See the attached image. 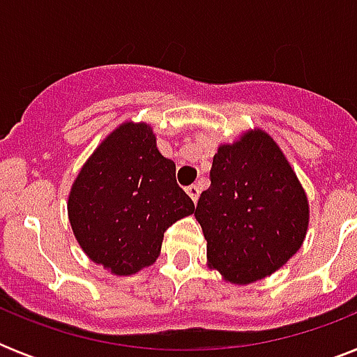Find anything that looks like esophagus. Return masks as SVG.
<instances>
[{
  "instance_id": "1",
  "label": "esophagus",
  "mask_w": 357,
  "mask_h": 357,
  "mask_svg": "<svg viewBox=\"0 0 357 357\" xmlns=\"http://www.w3.org/2000/svg\"><path fill=\"white\" fill-rule=\"evenodd\" d=\"M187 192H189V196L192 198V202L198 200V196H200V185H189L187 187Z\"/></svg>"
}]
</instances>
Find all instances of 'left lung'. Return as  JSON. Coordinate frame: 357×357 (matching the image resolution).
Wrapping results in <instances>:
<instances>
[{"label": "left lung", "mask_w": 357, "mask_h": 357, "mask_svg": "<svg viewBox=\"0 0 357 357\" xmlns=\"http://www.w3.org/2000/svg\"><path fill=\"white\" fill-rule=\"evenodd\" d=\"M211 187L195 217L207 241V263L229 283L271 276L302 246L310 206L271 135L248 131L213 157Z\"/></svg>", "instance_id": "8db88e82"}]
</instances>
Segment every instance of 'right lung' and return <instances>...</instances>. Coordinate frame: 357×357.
Returning a JSON list of instances; mask_svg holds the SVG:
<instances>
[{
	"instance_id": "1",
	"label": "right lung",
	"mask_w": 357,
	"mask_h": 357,
	"mask_svg": "<svg viewBox=\"0 0 357 357\" xmlns=\"http://www.w3.org/2000/svg\"><path fill=\"white\" fill-rule=\"evenodd\" d=\"M195 204L176 181V165L157 150L148 123L116 128L77 174L68 218L94 263L129 276L159 257L162 237Z\"/></svg>"
}]
</instances>
